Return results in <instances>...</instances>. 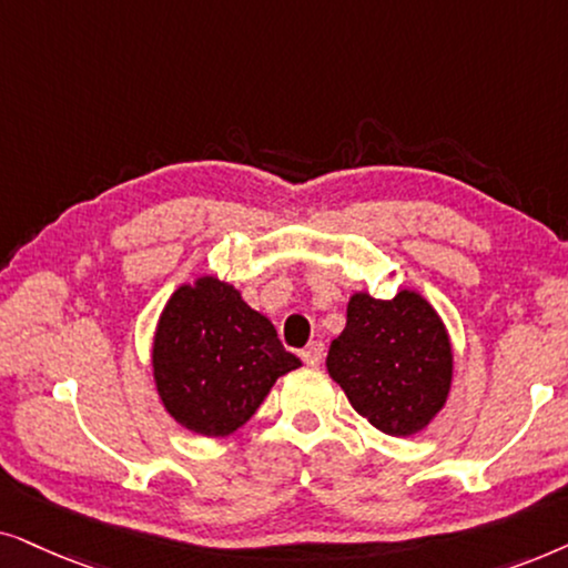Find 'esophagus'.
Wrapping results in <instances>:
<instances>
[{
	"mask_svg": "<svg viewBox=\"0 0 568 568\" xmlns=\"http://www.w3.org/2000/svg\"><path fill=\"white\" fill-rule=\"evenodd\" d=\"M301 358H304L306 366H320L322 358H324V343H322V339H314V343H308L304 351H301Z\"/></svg>",
	"mask_w": 568,
	"mask_h": 568,
	"instance_id": "1",
	"label": "esophagus"
}]
</instances>
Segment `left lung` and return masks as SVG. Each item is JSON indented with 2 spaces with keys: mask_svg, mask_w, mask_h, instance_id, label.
Segmentation results:
<instances>
[{
  "mask_svg": "<svg viewBox=\"0 0 568 568\" xmlns=\"http://www.w3.org/2000/svg\"><path fill=\"white\" fill-rule=\"evenodd\" d=\"M327 374L353 410L389 436H415L447 405L455 347L428 298L403 288L395 298L355 291L345 329L332 339Z\"/></svg>",
  "mask_w": 568,
  "mask_h": 568,
  "instance_id": "8db88e82",
  "label": "left lung"
}]
</instances>
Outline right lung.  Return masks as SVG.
Returning a JSON list of instances; mask_svg holds the SVG:
<instances>
[{
  "mask_svg": "<svg viewBox=\"0 0 568 568\" xmlns=\"http://www.w3.org/2000/svg\"><path fill=\"white\" fill-rule=\"evenodd\" d=\"M150 366L158 397L181 428L223 438L244 426L272 384L301 361L280 345L272 322L239 288L200 275L165 301Z\"/></svg>",
  "mask_w": 568,
  "mask_h": 568,
  "instance_id": "right-lung-1",
  "label": "right lung"
}]
</instances>
